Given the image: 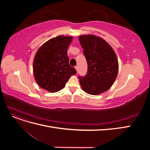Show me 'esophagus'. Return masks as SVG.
<instances>
[{"label": "esophagus", "mask_w": 150, "mask_h": 150, "mask_svg": "<svg viewBox=\"0 0 150 150\" xmlns=\"http://www.w3.org/2000/svg\"><path fill=\"white\" fill-rule=\"evenodd\" d=\"M74 67H75V69H76V71H78V66H75Z\"/></svg>", "instance_id": "esophagus-1"}]
</instances>
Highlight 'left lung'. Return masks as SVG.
Wrapping results in <instances>:
<instances>
[{
	"instance_id": "left-lung-1",
	"label": "left lung",
	"mask_w": 150,
	"mask_h": 150,
	"mask_svg": "<svg viewBox=\"0 0 150 150\" xmlns=\"http://www.w3.org/2000/svg\"><path fill=\"white\" fill-rule=\"evenodd\" d=\"M79 40L88 63L87 74L78 77L83 90L98 95L114 83L118 72V61L111 46L105 40L92 34L81 35Z\"/></svg>"
}]
</instances>
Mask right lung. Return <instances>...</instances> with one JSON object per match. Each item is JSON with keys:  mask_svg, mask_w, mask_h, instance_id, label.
I'll return each mask as SVG.
<instances>
[{"mask_svg": "<svg viewBox=\"0 0 150 150\" xmlns=\"http://www.w3.org/2000/svg\"><path fill=\"white\" fill-rule=\"evenodd\" d=\"M72 37L59 35L47 40L39 47L33 61V73L40 88L51 93L64 87L72 75L76 74L74 67L69 64L67 51Z\"/></svg>", "mask_w": 150, "mask_h": 150, "instance_id": "obj_1", "label": "right lung"}]
</instances>
